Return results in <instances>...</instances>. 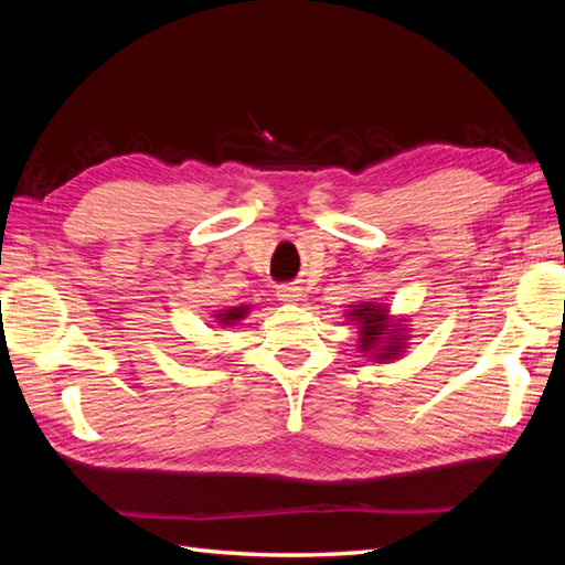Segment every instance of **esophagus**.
I'll use <instances>...</instances> for the list:
<instances>
[{"label":"esophagus","mask_w":565,"mask_h":565,"mask_svg":"<svg viewBox=\"0 0 565 565\" xmlns=\"http://www.w3.org/2000/svg\"><path fill=\"white\" fill-rule=\"evenodd\" d=\"M276 298L286 303L301 301V289H298V286H279V289H276Z\"/></svg>","instance_id":"1"}]
</instances>
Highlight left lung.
<instances>
[{"label":"left lung","mask_w":565,"mask_h":565,"mask_svg":"<svg viewBox=\"0 0 565 565\" xmlns=\"http://www.w3.org/2000/svg\"><path fill=\"white\" fill-rule=\"evenodd\" d=\"M350 320H354V326H359V347L364 352H374V359H395L403 350V334H398L395 330H391L388 326V313L383 306H374V303H359L352 306Z\"/></svg>","instance_id":"1"}]
</instances>
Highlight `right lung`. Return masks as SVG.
Here are the masks:
<instances>
[{"label":"right lung","mask_w":565,"mask_h":565,"mask_svg":"<svg viewBox=\"0 0 565 565\" xmlns=\"http://www.w3.org/2000/svg\"><path fill=\"white\" fill-rule=\"evenodd\" d=\"M247 306H237V308H227V310H221V313L218 316H215V318H218V322H221V326H233V322H237V320H243L245 316H247Z\"/></svg>","instance_id":"obj_1"}]
</instances>
